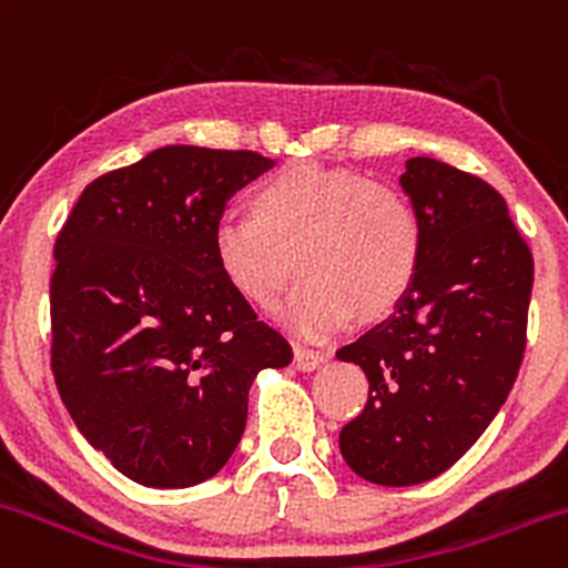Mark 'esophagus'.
I'll list each match as a JSON object with an SVG mask.
<instances>
[{
  "instance_id": "obj_1",
  "label": "esophagus",
  "mask_w": 568,
  "mask_h": 568,
  "mask_svg": "<svg viewBox=\"0 0 568 568\" xmlns=\"http://www.w3.org/2000/svg\"><path fill=\"white\" fill-rule=\"evenodd\" d=\"M328 358V353L325 351H312V347H295V367L301 369V373H312V369H317L320 364Z\"/></svg>"
}]
</instances>
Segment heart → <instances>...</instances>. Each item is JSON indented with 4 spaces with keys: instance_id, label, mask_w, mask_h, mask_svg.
Segmentation results:
<instances>
[{
    "instance_id": "b5f03b06",
    "label": "heart",
    "mask_w": 568,
    "mask_h": 568,
    "mask_svg": "<svg viewBox=\"0 0 568 568\" xmlns=\"http://www.w3.org/2000/svg\"><path fill=\"white\" fill-rule=\"evenodd\" d=\"M419 212L392 184L320 162H292L251 193L248 215L223 217L212 256L226 284L256 308H273L292 276L301 284L284 320L317 339L353 314L386 317L423 267Z\"/></svg>"
}]
</instances>
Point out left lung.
<instances>
[{
  "mask_svg": "<svg viewBox=\"0 0 568 568\" xmlns=\"http://www.w3.org/2000/svg\"><path fill=\"white\" fill-rule=\"evenodd\" d=\"M400 184L423 221L419 276L336 351L369 381L342 458L378 486L430 480L480 439L519 375L532 292L530 248L491 184L430 156H412Z\"/></svg>",
  "mask_w": 568,
  "mask_h": 568,
  "instance_id": "left-lung-1",
  "label": "left lung"
}]
</instances>
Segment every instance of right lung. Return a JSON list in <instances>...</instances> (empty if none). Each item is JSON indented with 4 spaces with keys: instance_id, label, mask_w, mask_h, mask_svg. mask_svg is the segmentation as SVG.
<instances>
[{
    "instance_id": "add662e5",
    "label": "right lung",
    "mask_w": 568,
    "mask_h": 568,
    "mask_svg": "<svg viewBox=\"0 0 568 568\" xmlns=\"http://www.w3.org/2000/svg\"><path fill=\"white\" fill-rule=\"evenodd\" d=\"M271 168L256 151L162 145L88 184L58 234L54 384L80 434L140 486L221 473L254 378L292 362L212 256L229 199Z\"/></svg>"
}]
</instances>
